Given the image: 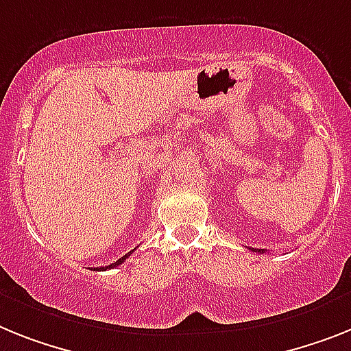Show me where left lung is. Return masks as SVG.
Segmentation results:
<instances>
[{
    "label": "left lung",
    "mask_w": 351,
    "mask_h": 351,
    "mask_svg": "<svg viewBox=\"0 0 351 351\" xmlns=\"http://www.w3.org/2000/svg\"><path fill=\"white\" fill-rule=\"evenodd\" d=\"M253 250V252H261V253H264V252H262V250H257V248H252Z\"/></svg>",
    "instance_id": "1"
}]
</instances>
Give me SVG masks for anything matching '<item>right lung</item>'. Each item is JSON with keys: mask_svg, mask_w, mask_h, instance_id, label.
I'll use <instances>...</instances> for the list:
<instances>
[{"mask_svg": "<svg viewBox=\"0 0 351 351\" xmlns=\"http://www.w3.org/2000/svg\"><path fill=\"white\" fill-rule=\"evenodd\" d=\"M130 255H132V252H128V253H126V255H123V257H121L119 261H116V262H114V264H110V266H107V267H96V269L101 271V269H110V267H117V266H119V264H123V262H125L126 258L130 257Z\"/></svg>", "mask_w": 351, "mask_h": 351, "instance_id": "obj_1", "label": "right lung"}]
</instances>
